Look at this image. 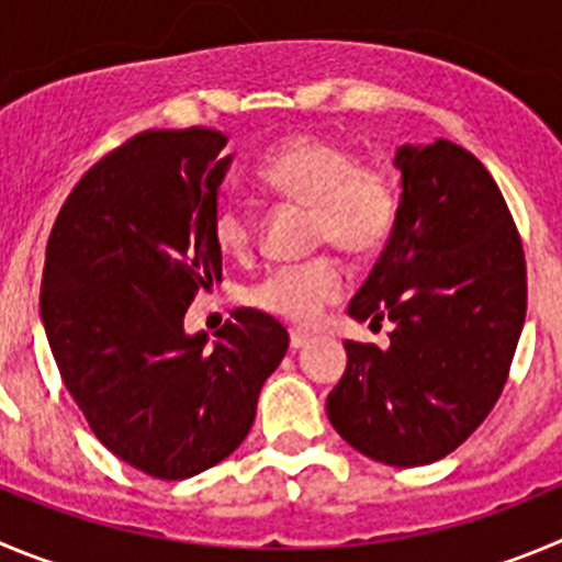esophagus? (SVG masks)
I'll list each match as a JSON object with an SVG mask.
<instances>
[{
	"instance_id": "34e87169",
	"label": "esophagus",
	"mask_w": 562,
	"mask_h": 562,
	"mask_svg": "<svg viewBox=\"0 0 562 562\" xmlns=\"http://www.w3.org/2000/svg\"><path fill=\"white\" fill-rule=\"evenodd\" d=\"M307 344H311V335L302 333V329H291V349H302Z\"/></svg>"
}]
</instances>
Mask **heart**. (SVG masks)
Segmentation results:
<instances>
[{"label": "heart", "instance_id": "1", "mask_svg": "<svg viewBox=\"0 0 562 562\" xmlns=\"http://www.w3.org/2000/svg\"><path fill=\"white\" fill-rule=\"evenodd\" d=\"M263 191L280 202L307 207L313 246L335 244L352 255H371L391 235L400 213V191L380 162H358L346 144L324 135H293L269 151L255 169ZM213 238L240 257L255 244V222L238 202L213 213ZM349 291V274L333 255L280 266L249 288V302L293 324H313Z\"/></svg>", "mask_w": 562, "mask_h": 562}]
</instances>
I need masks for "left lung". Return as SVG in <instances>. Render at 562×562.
<instances>
[{"label": "left lung", "mask_w": 562, "mask_h": 562, "mask_svg": "<svg viewBox=\"0 0 562 562\" xmlns=\"http://www.w3.org/2000/svg\"><path fill=\"white\" fill-rule=\"evenodd\" d=\"M402 202L391 238L349 316L387 318L391 344L346 340L327 396L340 438L385 465L447 458L494 411L527 316V263L494 177L438 138L402 146Z\"/></svg>", "instance_id": "1"}]
</instances>
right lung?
<instances>
[{
    "instance_id": "add662e5",
    "label": "right lung",
    "mask_w": 562,
    "mask_h": 562,
    "mask_svg": "<svg viewBox=\"0 0 562 562\" xmlns=\"http://www.w3.org/2000/svg\"><path fill=\"white\" fill-rule=\"evenodd\" d=\"M224 146L210 127L133 135L71 188L46 244L41 316L63 382L104 447L157 480L229 458L288 352V329L251 307L213 346L182 329L222 282Z\"/></svg>"
}]
</instances>
